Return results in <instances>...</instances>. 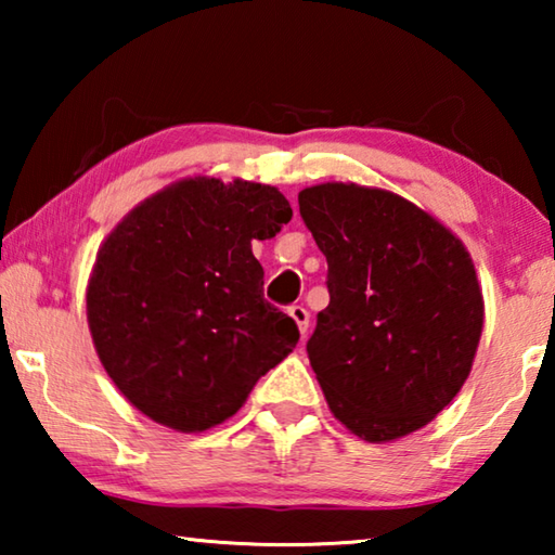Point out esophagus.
Segmentation results:
<instances>
[{"label":"esophagus","mask_w":555,"mask_h":555,"mask_svg":"<svg viewBox=\"0 0 555 555\" xmlns=\"http://www.w3.org/2000/svg\"><path fill=\"white\" fill-rule=\"evenodd\" d=\"M288 315L294 318L300 333L308 331V323H311V313H308L304 306H291V308H288Z\"/></svg>","instance_id":"esophagus-1"}]
</instances>
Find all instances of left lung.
Here are the masks:
<instances>
[{"mask_svg": "<svg viewBox=\"0 0 555 555\" xmlns=\"http://www.w3.org/2000/svg\"><path fill=\"white\" fill-rule=\"evenodd\" d=\"M298 208L327 259L331 304L306 350L333 416L367 443L424 428L463 389L480 345L473 257L382 188L311 185Z\"/></svg>", "mask_w": 555, "mask_h": 555, "instance_id": "1", "label": "left lung"}]
</instances>
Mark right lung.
I'll use <instances>...</instances> for the list:
<instances>
[{
	"label": "right lung",
	"mask_w": 555,
	"mask_h": 555,
	"mask_svg": "<svg viewBox=\"0 0 555 555\" xmlns=\"http://www.w3.org/2000/svg\"><path fill=\"white\" fill-rule=\"evenodd\" d=\"M274 185L183 178L139 203L98 251L88 325L131 406L181 434L234 416L298 343L264 298L251 240L291 220Z\"/></svg>",
	"instance_id": "add662e5"
}]
</instances>
